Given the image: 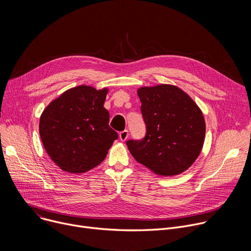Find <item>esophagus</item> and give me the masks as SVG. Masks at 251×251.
Here are the masks:
<instances>
[{"mask_svg":"<svg viewBox=\"0 0 251 251\" xmlns=\"http://www.w3.org/2000/svg\"><path fill=\"white\" fill-rule=\"evenodd\" d=\"M128 136H129V133H128L127 130H124V131H122V132L119 133V139H120L122 142L126 141L127 138H128Z\"/></svg>","mask_w":251,"mask_h":251,"instance_id":"obj_1","label":"esophagus"}]
</instances>
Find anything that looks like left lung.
Instances as JSON below:
<instances>
[{"instance_id": "obj_1", "label": "left lung", "mask_w": 251, "mask_h": 251, "mask_svg": "<svg viewBox=\"0 0 251 251\" xmlns=\"http://www.w3.org/2000/svg\"><path fill=\"white\" fill-rule=\"evenodd\" d=\"M137 93L146 136L127 141L130 153L159 176L187 171L200 156L204 142L205 122L200 107L184 90L171 84L143 86Z\"/></svg>"}]
</instances>
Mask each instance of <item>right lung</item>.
Wrapping results in <instances>:
<instances>
[{
    "mask_svg": "<svg viewBox=\"0 0 251 251\" xmlns=\"http://www.w3.org/2000/svg\"><path fill=\"white\" fill-rule=\"evenodd\" d=\"M108 88L79 85L52 100L40 118V135L50 159L64 172L85 173L106 157L118 134L103 105Z\"/></svg>",
    "mask_w": 251,
    "mask_h": 251,
    "instance_id": "add662e5",
    "label": "right lung"
}]
</instances>
